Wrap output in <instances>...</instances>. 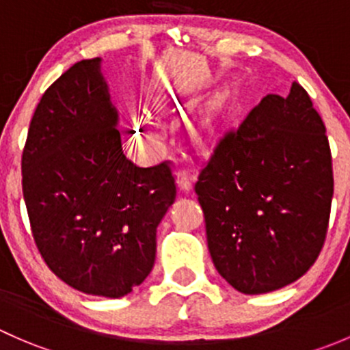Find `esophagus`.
I'll use <instances>...</instances> for the list:
<instances>
[{
	"instance_id": "esophagus-1",
	"label": "esophagus",
	"mask_w": 350,
	"mask_h": 350,
	"mask_svg": "<svg viewBox=\"0 0 350 350\" xmlns=\"http://www.w3.org/2000/svg\"><path fill=\"white\" fill-rule=\"evenodd\" d=\"M176 178H178V185L183 191H189L193 185V174L189 172V169H186L185 165H179L178 171H176Z\"/></svg>"
}]
</instances>
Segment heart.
<instances>
[{
    "label": "heart",
    "instance_id": "b5f03b06",
    "mask_svg": "<svg viewBox=\"0 0 350 350\" xmlns=\"http://www.w3.org/2000/svg\"><path fill=\"white\" fill-rule=\"evenodd\" d=\"M155 105L157 107H162V108H167V107H176V96L172 93H162L161 96H157V100H155Z\"/></svg>",
    "mask_w": 350,
    "mask_h": 350
}]
</instances>
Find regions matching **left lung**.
Instances as JSON below:
<instances>
[{"mask_svg":"<svg viewBox=\"0 0 350 350\" xmlns=\"http://www.w3.org/2000/svg\"><path fill=\"white\" fill-rule=\"evenodd\" d=\"M195 193L220 276L245 295L295 283L325 243L334 172L322 116L291 84L218 139Z\"/></svg>","mask_w":350,"mask_h":350,"instance_id":"left-lung-1","label":"left lung"}]
</instances>
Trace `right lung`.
Listing matches in <instances>:
<instances>
[{
  "mask_svg": "<svg viewBox=\"0 0 350 350\" xmlns=\"http://www.w3.org/2000/svg\"><path fill=\"white\" fill-rule=\"evenodd\" d=\"M100 59L76 62L35 108L22 189L35 245L70 288L122 298L155 260L157 225L176 200L171 162L125 157Z\"/></svg>",
  "mask_w": 350,
  "mask_h": 350,
  "instance_id": "add662e5",
  "label": "right lung"
}]
</instances>
